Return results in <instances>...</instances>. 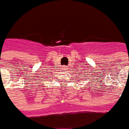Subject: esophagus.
<instances>
[{"label":"esophagus","mask_w":129,"mask_h":129,"mask_svg":"<svg viewBox=\"0 0 129 129\" xmlns=\"http://www.w3.org/2000/svg\"><path fill=\"white\" fill-rule=\"evenodd\" d=\"M64 69H67V67H64Z\"/></svg>","instance_id":"obj_1"}]
</instances>
